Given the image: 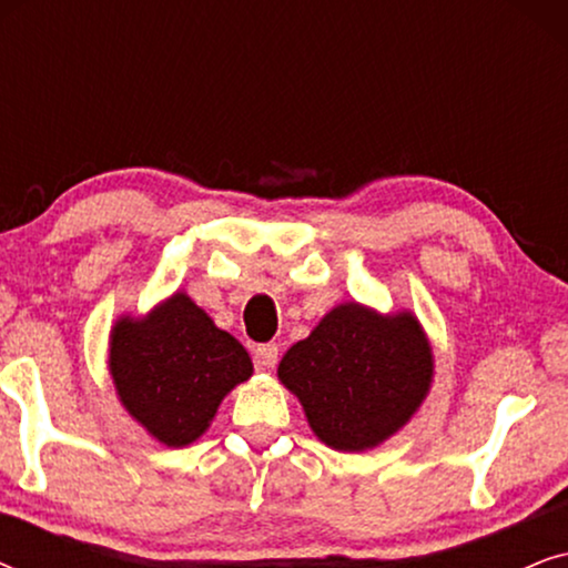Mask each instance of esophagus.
<instances>
[{"label": "esophagus", "mask_w": 568, "mask_h": 568, "mask_svg": "<svg viewBox=\"0 0 568 568\" xmlns=\"http://www.w3.org/2000/svg\"><path fill=\"white\" fill-rule=\"evenodd\" d=\"M278 362V346L276 344H261L255 346V364L261 369H274Z\"/></svg>", "instance_id": "esophagus-1"}]
</instances>
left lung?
<instances>
[{
  "mask_svg": "<svg viewBox=\"0 0 568 568\" xmlns=\"http://www.w3.org/2000/svg\"><path fill=\"white\" fill-rule=\"evenodd\" d=\"M325 445L362 453L398 432L432 383V348L410 313L383 317L346 302L278 364Z\"/></svg>",
  "mask_w": 568,
  "mask_h": 568,
  "instance_id": "1",
  "label": "left lung"
}]
</instances>
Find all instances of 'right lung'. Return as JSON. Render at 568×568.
<instances>
[{
  "mask_svg": "<svg viewBox=\"0 0 568 568\" xmlns=\"http://www.w3.org/2000/svg\"><path fill=\"white\" fill-rule=\"evenodd\" d=\"M251 356L183 292L146 321H121L111 338V375L121 403L168 447L206 432L224 395L251 377Z\"/></svg>",
  "mask_w": 568,
  "mask_h": 568,
  "instance_id": "add662e5",
  "label": "right lung"
}]
</instances>
